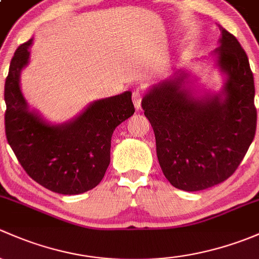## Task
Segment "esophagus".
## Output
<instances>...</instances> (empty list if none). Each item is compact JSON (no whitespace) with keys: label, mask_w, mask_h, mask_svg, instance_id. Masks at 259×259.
I'll return each mask as SVG.
<instances>
[{"label":"esophagus","mask_w":259,"mask_h":259,"mask_svg":"<svg viewBox=\"0 0 259 259\" xmlns=\"http://www.w3.org/2000/svg\"><path fill=\"white\" fill-rule=\"evenodd\" d=\"M143 98V92L141 90H135L132 93V101L135 103L136 110H141V102H142Z\"/></svg>","instance_id":"1"}]
</instances>
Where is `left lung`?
I'll return each instance as SVG.
<instances>
[{
	"label": "left lung",
	"mask_w": 259,
	"mask_h": 259,
	"mask_svg": "<svg viewBox=\"0 0 259 259\" xmlns=\"http://www.w3.org/2000/svg\"><path fill=\"white\" fill-rule=\"evenodd\" d=\"M220 27L218 66L228 74L226 98L194 100L183 77L154 86L142 100L156 137L164 177L173 187L202 191L225 182L246 156L255 135L254 79L238 39Z\"/></svg>",
	"instance_id": "1"
}]
</instances>
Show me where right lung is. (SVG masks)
<instances>
[{
  "instance_id": "1",
  "label": "right lung",
  "mask_w": 259,
  "mask_h": 259,
  "mask_svg": "<svg viewBox=\"0 0 259 259\" xmlns=\"http://www.w3.org/2000/svg\"><path fill=\"white\" fill-rule=\"evenodd\" d=\"M32 39L11 60L5 83V131L9 145L28 176L50 191L79 194L95 188L110 164L114 128L135 113L130 91L92 103L63 126H50L30 112L20 90Z\"/></svg>"
}]
</instances>
